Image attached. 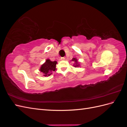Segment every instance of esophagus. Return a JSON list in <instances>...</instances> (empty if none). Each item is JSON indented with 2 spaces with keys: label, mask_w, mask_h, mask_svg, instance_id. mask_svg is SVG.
I'll use <instances>...</instances> for the list:
<instances>
[{
  "label": "esophagus",
  "mask_w": 127,
  "mask_h": 127,
  "mask_svg": "<svg viewBox=\"0 0 127 127\" xmlns=\"http://www.w3.org/2000/svg\"><path fill=\"white\" fill-rule=\"evenodd\" d=\"M61 60H66V58H65L64 57H63V58H61Z\"/></svg>",
  "instance_id": "obj_1"
}]
</instances>
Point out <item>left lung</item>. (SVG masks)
Segmentation results:
<instances>
[{"instance_id": "obj_1", "label": "left lung", "mask_w": 127, "mask_h": 127, "mask_svg": "<svg viewBox=\"0 0 127 127\" xmlns=\"http://www.w3.org/2000/svg\"><path fill=\"white\" fill-rule=\"evenodd\" d=\"M72 61H75V64H74V67H79V64H78V61H77V59H76V58H73L72 59Z\"/></svg>"}]
</instances>
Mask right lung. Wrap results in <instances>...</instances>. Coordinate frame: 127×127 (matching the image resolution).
Here are the masks:
<instances>
[{
    "label": "right lung",
    "mask_w": 127,
    "mask_h": 127,
    "mask_svg": "<svg viewBox=\"0 0 127 127\" xmlns=\"http://www.w3.org/2000/svg\"><path fill=\"white\" fill-rule=\"evenodd\" d=\"M57 64L56 61H51L50 59H47L41 66L40 71L43 73V76L45 77L50 76L56 70Z\"/></svg>",
    "instance_id": "obj_1"
}]
</instances>
